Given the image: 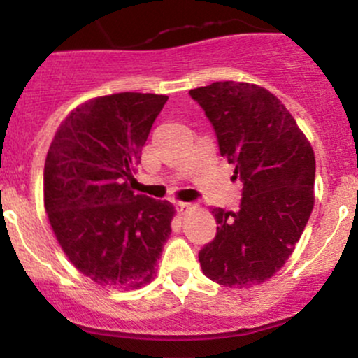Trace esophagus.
I'll return each mask as SVG.
<instances>
[{"label":"esophagus","mask_w":358,"mask_h":358,"mask_svg":"<svg viewBox=\"0 0 358 358\" xmlns=\"http://www.w3.org/2000/svg\"><path fill=\"white\" fill-rule=\"evenodd\" d=\"M176 210H178V213H187L188 210L192 208V203H187V202H176L175 203Z\"/></svg>","instance_id":"obj_1"}]
</instances>
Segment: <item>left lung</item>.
Here are the masks:
<instances>
[{
	"label": "left lung",
	"mask_w": 358,
	"mask_h": 358,
	"mask_svg": "<svg viewBox=\"0 0 358 358\" xmlns=\"http://www.w3.org/2000/svg\"><path fill=\"white\" fill-rule=\"evenodd\" d=\"M190 96L244 185L239 212L212 208L219 227L199 252L200 266L222 286L261 285L285 266L313 210V148L264 87L225 80L192 89Z\"/></svg>",
	"instance_id": "8db88e82"
}]
</instances>
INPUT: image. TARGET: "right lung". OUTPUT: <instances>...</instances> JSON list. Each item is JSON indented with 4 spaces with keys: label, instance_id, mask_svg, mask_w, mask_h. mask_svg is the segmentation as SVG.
Segmentation results:
<instances>
[{
    "label": "right lung",
    "instance_id": "add662e5",
    "mask_svg": "<svg viewBox=\"0 0 358 358\" xmlns=\"http://www.w3.org/2000/svg\"><path fill=\"white\" fill-rule=\"evenodd\" d=\"M166 96L119 92L73 109L45 159L43 200L69 261L101 286L138 289L156 274L175 207L131 180Z\"/></svg>",
    "mask_w": 358,
    "mask_h": 358
}]
</instances>
